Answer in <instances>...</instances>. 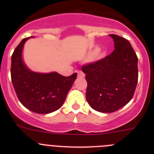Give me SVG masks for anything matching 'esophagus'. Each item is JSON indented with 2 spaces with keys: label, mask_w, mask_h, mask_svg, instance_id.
Returning <instances> with one entry per match:
<instances>
[{
  "label": "esophagus",
  "mask_w": 154,
  "mask_h": 154,
  "mask_svg": "<svg viewBox=\"0 0 154 154\" xmlns=\"http://www.w3.org/2000/svg\"><path fill=\"white\" fill-rule=\"evenodd\" d=\"M77 77H80V78H83V77H85L84 73H83V71H79L78 72H77Z\"/></svg>",
  "instance_id": "obj_1"
}]
</instances>
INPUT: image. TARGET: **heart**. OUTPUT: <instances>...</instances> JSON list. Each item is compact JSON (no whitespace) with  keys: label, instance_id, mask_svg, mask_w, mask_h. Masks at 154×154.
<instances>
[{"label":"heart","instance_id":"b5f03b06","mask_svg":"<svg viewBox=\"0 0 154 154\" xmlns=\"http://www.w3.org/2000/svg\"><path fill=\"white\" fill-rule=\"evenodd\" d=\"M99 53H100V48H97L94 50V51H93L91 56H92V57H96V56H97Z\"/></svg>","mask_w":154,"mask_h":154}]
</instances>
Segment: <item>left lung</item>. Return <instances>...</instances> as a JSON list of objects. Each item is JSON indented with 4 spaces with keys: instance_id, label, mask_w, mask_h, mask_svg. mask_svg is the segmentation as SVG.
<instances>
[{
    "instance_id": "left-lung-1",
    "label": "left lung",
    "mask_w": 154,
    "mask_h": 154,
    "mask_svg": "<svg viewBox=\"0 0 154 154\" xmlns=\"http://www.w3.org/2000/svg\"><path fill=\"white\" fill-rule=\"evenodd\" d=\"M115 50L96 63L83 66L87 102L103 113L117 111L130 101L138 82V58L128 40L115 34Z\"/></svg>"
}]
</instances>
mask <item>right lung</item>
I'll list each match as a JSON object with an SVG mask.
<instances>
[{
	"instance_id": "obj_1",
	"label": "right lung",
	"mask_w": 154,
	"mask_h": 154,
	"mask_svg": "<svg viewBox=\"0 0 154 154\" xmlns=\"http://www.w3.org/2000/svg\"><path fill=\"white\" fill-rule=\"evenodd\" d=\"M25 38L17 46L12 55L11 78L21 104L38 114H48L59 109L66 100L77 73L64 77L56 71L39 73L31 71L22 58Z\"/></svg>"
}]
</instances>
